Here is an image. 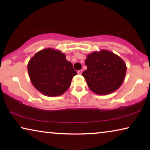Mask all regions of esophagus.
<instances>
[{
  "mask_svg": "<svg viewBox=\"0 0 150 150\" xmlns=\"http://www.w3.org/2000/svg\"><path fill=\"white\" fill-rule=\"evenodd\" d=\"M77 73L79 75H81V73H82V70H79V71H77Z\"/></svg>",
  "mask_w": 150,
  "mask_h": 150,
  "instance_id": "34e87169",
  "label": "esophagus"
}]
</instances>
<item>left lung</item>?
<instances>
[{
  "label": "left lung",
  "instance_id": "obj_1",
  "mask_svg": "<svg viewBox=\"0 0 150 150\" xmlns=\"http://www.w3.org/2000/svg\"><path fill=\"white\" fill-rule=\"evenodd\" d=\"M85 64L88 68L82 76L90 89L98 95L115 92L125 79V62L109 50H102L88 54Z\"/></svg>",
  "mask_w": 150,
  "mask_h": 150
}]
</instances>
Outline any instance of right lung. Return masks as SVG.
Here are the masks:
<instances>
[{
  "label": "right lung",
  "mask_w": 150,
  "mask_h": 150,
  "mask_svg": "<svg viewBox=\"0 0 150 150\" xmlns=\"http://www.w3.org/2000/svg\"><path fill=\"white\" fill-rule=\"evenodd\" d=\"M29 77L38 91L47 96L62 95L77 75L66 55L54 48L37 52L28 63Z\"/></svg>",
  "instance_id": "right-lung-1"
}]
</instances>
